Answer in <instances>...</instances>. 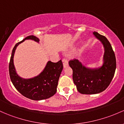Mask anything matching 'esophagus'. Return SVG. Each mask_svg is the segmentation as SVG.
<instances>
[{"label": "esophagus", "instance_id": "obj_1", "mask_svg": "<svg viewBox=\"0 0 124 124\" xmlns=\"http://www.w3.org/2000/svg\"><path fill=\"white\" fill-rule=\"evenodd\" d=\"M62 63H63V65L64 68H66L67 66H68V61L66 59H62Z\"/></svg>", "mask_w": 124, "mask_h": 124}]
</instances>
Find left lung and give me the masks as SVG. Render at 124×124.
<instances>
[{"label":"left lung","mask_w":124,"mask_h":124,"mask_svg":"<svg viewBox=\"0 0 124 124\" xmlns=\"http://www.w3.org/2000/svg\"><path fill=\"white\" fill-rule=\"evenodd\" d=\"M93 34L105 48L103 65L99 68L90 69L83 65L77 59L69 62L72 69L73 81L77 90L85 94H97L106 90L114 77L116 66L115 55L108 39L96 31Z\"/></svg>","instance_id":"left-lung-1"}]
</instances>
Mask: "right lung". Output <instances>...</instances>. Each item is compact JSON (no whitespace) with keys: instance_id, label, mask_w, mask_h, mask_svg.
<instances>
[{"instance_id":"1","label":"right lung","mask_w":124,"mask_h":124,"mask_svg":"<svg viewBox=\"0 0 124 124\" xmlns=\"http://www.w3.org/2000/svg\"><path fill=\"white\" fill-rule=\"evenodd\" d=\"M28 39L39 41V39L36 36H29L15 45L12 52L9 65L10 80L15 88L27 98L34 100L46 99L56 93L58 80L63 70V64L61 60L56 63L49 61L43 71L37 77L24 79L18 76L14 65V53L16 47Z\"/></svg>"}]
</instances>
